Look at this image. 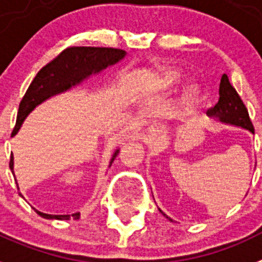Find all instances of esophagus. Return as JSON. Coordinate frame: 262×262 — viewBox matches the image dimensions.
<instances>
[{
	"label": "esophagus",
	"mask_w": 262,
	"mask_h": 262,
	"mask_svg": "<svg viewBox=\"0 0 262 262\" xmlns=\"http://www.w3.org/2000/svg\"><path fill=\"white\" fill-rule=\"evenodd\" d=\"M165 133V126L163 124H154L147 129V133L143 135V142L147 146L155 147L162 143V136Z\"/></svg>",
	"instance_id": "esophagus-1"
}]
</instances>
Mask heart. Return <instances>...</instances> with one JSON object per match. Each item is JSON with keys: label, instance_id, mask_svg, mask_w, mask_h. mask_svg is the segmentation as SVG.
<instances>
[{"label": "heart", "instance_id": "obj_1", "mask_svg": "<svg viewBox=\"0 0 262 262\" xmlns=\"http://www.w3.org/2000/svg\"><path fill=\"white\" fill-rule=\"evenodd\" d=\"M161 81L163 83V85L166 87H174L175 84H178L181 81V75L178 72H174V71H170V72L163 73ZM187 96L193 100L198 96V90L195 87H190L189 91H187Z\"/></svg>", "mask_w": 262, "mask_h": 262}]
</instances>
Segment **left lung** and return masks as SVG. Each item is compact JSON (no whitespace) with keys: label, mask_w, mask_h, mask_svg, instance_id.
Returning a JSON list of instances; mask_svg holds the SVG:
<instances>
[{"label":"left lung","mask_w":262,"mask_h":262,"mask_svg":"<svg viewBox=\"0 0 262 262\" xmlns=\"http://www.w3.org/2000/svg\"><path fill=\"white\" fill-rule=\"evenodd\" d=\"M206 114L210 118L217 119V120H220L221 123H225V124L241 127V128H245L248 131H250L252 134H254V128H253V124L250 122L248 110H246L245 104L241 100L239 95L237 94V91L234 90V87L229 81L228 75H222L221 77L218 103L213 108L207 110ZM159 211L167 220L171 221V218L167 217L161 209H159Z\"/></svg>","instance_id":"obj_1"}]
</instances>
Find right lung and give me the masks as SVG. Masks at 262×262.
<instances>
[{
	"label": "right lung",
	"mask_w": 262,
	"mask_h": 262,
	"mask_svg": "<svg viewBox=\"0 0 262 262\" xmlns=\"http://www.w3.org/2000/svg\"><path fill=\"white\" fill-rule=\"evenodd\" d=\"M124 56H126V51L115 48L71 47V48L64 49L55 60H52L44 68H41L33 81L30 83L27 94L24 95L23 100L19 103L16 127L13 129L12 136L18 133L25 118L42 101L55 95L62 94L72 87H76L83 83L84 80L88 79L91 75H96L108 67L115 66L116 62L124 58ZM118 154L119 150H116L111 158L110 167ZM13 166H14V162H13L12 155L9 167L14 175ZM36 213L47 220H69V218L77 220L80 217V213H75L72 215L69 214L53 215V214L41 213L38 210H36Z\"/></svg>",
	"instance_id": "obj_1"
}]
</instances>
